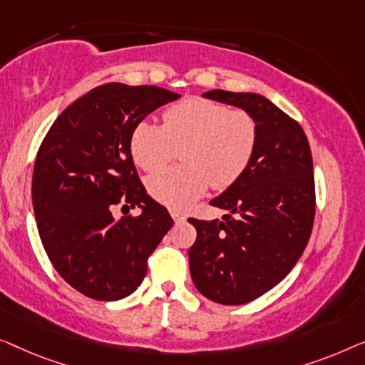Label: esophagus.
I'll return each instance as SVG.
<instances>
[{
  "label": "esophagus",
  "instance_id": "34e87169",
  "mask_svg": "<svg viewBox=\"0 0 365 365\" xmlns=\"http://www.w3.org/2000/svg\"><path fill=\"white\" fill-rule=\"evenodd\" d=\"M170 215H172V218L175 220V222H183V220L187 218L182 212H178V210H170Z\"/></svg>",
  "mask_w": 365,
  "mask_h": 365
}]
</instances>
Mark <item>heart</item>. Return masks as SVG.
I'll return each mask as SVG.
<instances>
[{
	"label": "heart",
	"mask_w": 365,
	"mask_h": 365,
	"mask_svg": "<svg viewBox=\"0 0 365 365\" xmlns=\"http://www.w3.org/2000/svg\"><path fill=\"white\" fill-rule=\"evenodd\" d=\"M163 124L142 120L130 133V153L142 170L157 172L182 148L185 165L148 178V193L158 203L187 208L213 188L225 190L243 177L258 145V122L248 110L223 102L188 97L168 107Z\"/></svg>",
	"instance_id": "b5f03b06"
}]
</instances>
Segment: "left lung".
<instances>
[{"instance_id":"1","label":"left lung","mask_w":365,"mask_h":365,"mask_svg":"<svg viewBox=\"0 0 365 365\" xmlns=\"http://www.w3.org/2000/svg\"><path fill=\"white\" fill-rule=\"evenodd\" d=\"M208 99L241 107L258 122V145L243 177L212 200L223 222L197 220L188 251L197 289L220 304L255 301L283 281L301 258L316 213L311 147L302 127L273 102L222 89Z\"/></svg>"}]
</instances>
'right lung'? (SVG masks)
Here are the masks:
<instances>
[{"instance_id":"add662e5","label":"right lung","mask_w":365,"mask_h":365,"mask_svg":"<svg viewBox=\"0 0 365 365\" xmlns=\"http://www.w3.org/2000/svg\"><path fill=\"white\" fill-rule=\"evenodd\" d=\"M178 97L157 86H99L66 107L41 143L33 172L41 241L61 278L91 299L132 294L172 228L138 178L129 140L138 122ZM115 206L143 213L115 220Z\"/></svg>"}]
</instances>
